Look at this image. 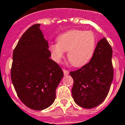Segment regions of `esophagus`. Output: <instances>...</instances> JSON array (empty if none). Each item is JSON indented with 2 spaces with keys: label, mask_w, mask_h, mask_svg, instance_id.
Segmentation results:
<instances>
[{
  "label": "esophagus",
  "mask_w": 125,
  "mask_h": 125,
  "mask_svg": "<svg viewBox=\"0 0 125 125\" xmlns=\"http://www.w3.org/2000/svg\"><path fill=\"white\" fill-rule=\"evenodd\" d=\"M62 71H63V73H64V75H68V74L69 73V71H67V70H66V69H62Z\"/></svg>",
  "instance_id": "1"
}]
</instances>
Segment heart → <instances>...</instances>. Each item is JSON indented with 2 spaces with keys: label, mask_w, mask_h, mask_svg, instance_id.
Listing matches in <instances>:
<instances>
[{
  "label": "heart",
  "mask_w": 125,
  "mask_h": 125,
  "mask_svg": "<svg viewBox=\"0 0 125 125\" xmlns=\"http://www.w3.org/2000/svg\"><path fill=\"white\" fill-rule=\"evenodd\" d=\"M96 46V37L91 31L74 29L57 37V43L50 45L52 57L59 62L67 52V58L73 66L82 67L90 61Z\"/></svg>",
  "instance_id": "heart-1"
}]
</instances>
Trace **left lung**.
I'll return each mask as SVG.
<instances>
[{"mask_svg": "<svg viewBox=\"0 0 125 125\" xmlns=\"http://www.w3.org/2000/svg\"><path fill=\"white\" fill-rule=\"evenodd\" d=\"M112 49L104 37L97 43L90 62L77 71H71L74 101L84 108H93L107 97L114 77Z\"/></svg>", "mask_w": 125, "mask_h": 125, "instance_id": "8db88e82", "label": "left lung"}]
</instances>
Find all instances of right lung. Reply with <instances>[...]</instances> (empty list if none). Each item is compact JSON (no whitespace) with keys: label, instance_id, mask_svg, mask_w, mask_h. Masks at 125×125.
I'll return each instance as SVG.
<instances>
[{"label":"right lung","instance_id":"obj_1","mask_svg":"<svg viewBox=\"0 0 125 125\" xmlns=\"http://www.w3.org/2000/svg\"><path fill=\"white\" fill-rule=\"evenodd\" d=\"M40 25H32L21 36L13 50L11 69L19 99L35 110H44L54 103L56 89L64 75L50 58L51 52Z\"/></svg>","mask_w":125,"mask_h":125}]
</instances>
